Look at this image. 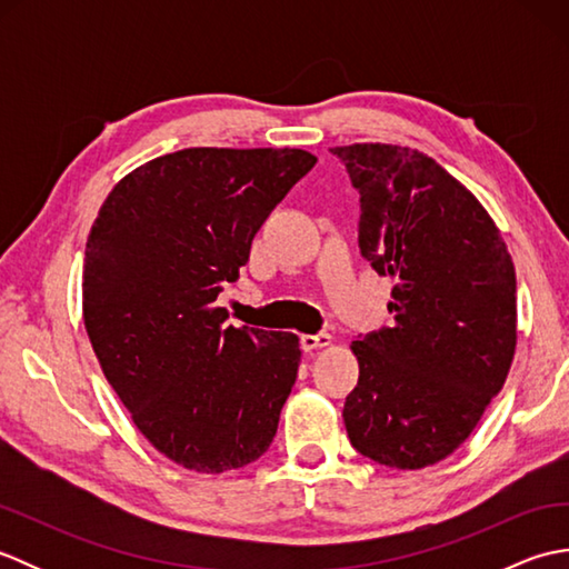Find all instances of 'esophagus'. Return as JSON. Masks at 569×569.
<instances>
[{"label":"esophagus","instance_id":"1","mask_svg":"<svg viewBox=\"0 0 569 569\" xmlns=\"http://www.w3.org/2000/svg\"><path fill=\"white\" fill-rule=\"evenodd\" d=\"M330 345H332V337L328 332L300 337V347H303L306 352H312V349H320V347H330Z\"/></svg>","mask_w":569,"mask_h":569}]
</instances>
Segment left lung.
Here are the masks:
<instances>
[{
  "label": "left lung",
  "instance_id": "obj_1",
  "mask_svg": "<svg viewBox=\"0 0 569 569\" xmlns=\"http://www.w3.org/2000/svg\"><path fill=\"white\" fill-rule=\"evenodd\" d=\"M359 190V249L393 278V328L352 342L359 381L345 401L357 452L422 469L462 445L509 377L516 269L489 212L418 149H330Z\"/></svg>",
  "mask_w": 569,
  "mask_h": 569
}]
</instances>
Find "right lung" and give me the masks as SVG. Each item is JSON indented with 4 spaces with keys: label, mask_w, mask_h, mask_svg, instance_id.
I'll return each mask as SVG.
<instances>
[{
    "label": "right lung",
    "mask_w": 569,
    "mask_h": 569,
    "mask_svg": "<svg viewBox=\"0 0 569 569\" xmlns=\"http://www.w3.org/2000/svg\"><path fill=\"white\" fill-rule=\"evenodd\" d=\"M316 161L303 149L166 153L119 180L90 229L84 330L134 426L180 467L222 475L273 440L298 337L224 325L217 296Z\"/></svg>",
    "instance_id": "1"
}]
</instances>
